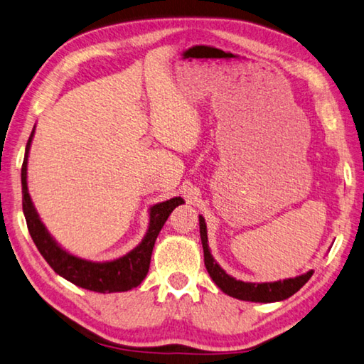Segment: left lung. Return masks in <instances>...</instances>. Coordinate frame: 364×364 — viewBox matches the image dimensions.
Instances as JSON below:
<instances>
[{
  "label": "left lung",
  "instance_id": "left-lung-1",
  "mask_svg": "<svg viewBox=\"0 0 364 364\" xmlns=\"http://www.w3.org/2000/svg\"><path fill=\"white\" fill-rule=\"evenodd\" d=\"M200 237H201L203 252H205V265L209 277L213 278V282L218 284V288L222 292H225V294L230 297L240 299V301L260 302V304L284 301V299L296 294V292L309 282L311 275H314V270H309L307 273H304V275H299L294 278H286L283 282L282 279H278V282H273V283L241 282V279H237L232 275H228V273L218 264V260L213 257L211 250H209V245H208L206 222L201 214H200Z\"/></svg>",
  "mask_w": 364,
  "mask_h": 364
}]
</instances>
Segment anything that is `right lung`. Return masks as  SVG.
Returning <instances> with one entry per match:
<instances>
[{"label":"right lung","mask_w":364,"mask_h":364,"mask_svg":"<svg viewBox=\"0 0 364 364\" xmlns=\"http://www.w3.org/2000/svg\"><path fill=\"white\" fill-rule=\"evenodd\" d=\"M35 136V127L31 131L27 146H25V156L22 164V208L23 215L27 220V227L30 237L36 245L44 260L50 265L57 275L65 278L67 282L73 283L80 288H85L94 292H124L131 291L144 282L150 269V259L153 252V246L158 238L159 232L168 220L169 214L174 211L178 205H183V198L174 196V198L166 200L163 203L150 206L149 209V227L140 243L126 252L124 256L104 260V262H95L75 256L65 247L57 243L55 238L48 232L46 225L41 222L40 214L31 201L28 193L27 182V166L31 140Z\"/></svg>","instance_id":"1"}]
</instances>
